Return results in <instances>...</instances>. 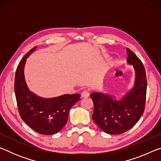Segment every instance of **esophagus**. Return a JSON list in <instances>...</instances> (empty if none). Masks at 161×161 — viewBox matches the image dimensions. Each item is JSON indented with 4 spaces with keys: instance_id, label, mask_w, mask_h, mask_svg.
<instances>
[{
    "instance_id": "1",
    "label": "esophagus",
    "mask_w": 161,
    "mask_h": 161,
    "mask_svg": "<svg viewBox=\"0 0 161 161\" xmlns=\"http://www.w3.org/2000/svg\"><path fill=\"white\" fill-rule=\"evenodd\" d=\"M81 96L82 98H86V97H88L89 96V93L88 91L86 90H84L82 92V93L81 94Z\"/></svg>"
}]
</instances>
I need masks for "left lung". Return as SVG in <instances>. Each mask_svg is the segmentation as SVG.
<instances>
[{
	"label": "left lung",
	"instance_id": "obj_1",
	"mask_svg": "<svg viewBox=\"0 0 161 161\" xmlns=\"http://www.w3.org/2000/svg\"><path fill=\"white\" fill-rule=\"evenodd\" d=\"M127 62L133 65L135 85L121 101L99 92L90 94L94 103L92 119L98 126L108 134H121L136 125L145 109L147 80L146 70L141 59L129 48Z\"/></svg>",
	"mask_w": 161,
	"mask_h": 161
}]
</instances>
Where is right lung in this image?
<instances>
[{
    "label": "right lung",
    "instance_id": "obj_1",
    "mask_svg": "<svg viewBox=\"0 0 161 161\" xmlns=\"http://www.w3.org/2000/svg\"><path fill=\"white\" fill-rule=\"evenodd\" d=\"M31 49L19 62L15 75L14 90L18 111L23 121L35 131L53 135L66 124L70 108L80 100V94H64L53 99H42L29 91L24 78L26 59Z\"/></svg>",
    "mask_w": 161,
    "mask_h": 161
}]
</instances>
